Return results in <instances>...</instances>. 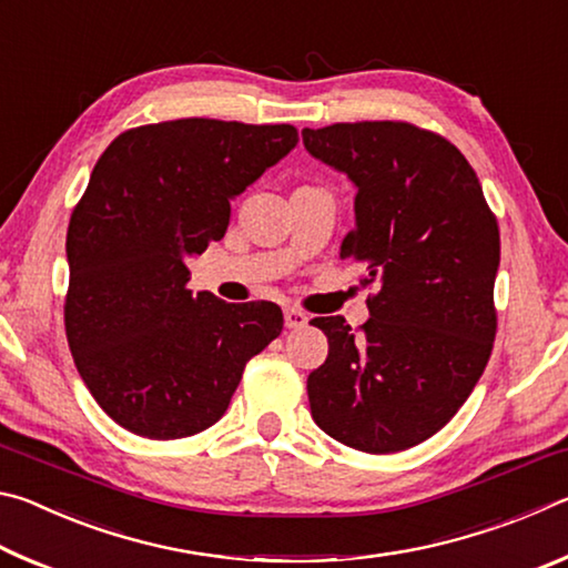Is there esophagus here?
<instances>
[{
  "label": "esophagus",
  "instance_id": "esophagus-1",
  "mask_svg": "<svg viewBox=\"0 0 568 568\" xmlns=\"http://www.w3.org/2000/svg\"><path fill=\"white\" fill-rule=\"evenodd\" d=\"M307 321H311V318H307L301 307H285V328H291V331L305 328Z\"/></svg>",
  "mask_w": 568,
  "mask_h": 568
}]
</instances>
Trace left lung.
Segmentation results:
<instances>
[{
  "label": "left lung",
  "instance_id": "8db88e82",
  "mask_svg": "<svg viewBox=\"0 0 568 568\" xmlns=\"http://www.w3.org/2000/svg\"><path fill=\"white\" fill-rule=\"evenodd\" d=\"M315 160L355 185L343 257L378 285L371 318H313L328 358L307 376L313 420L365 454H396L438 434L464 406L494 348L501 240L458 148L408 122L303 130Z\"/></svg>",
  "mask_w": 568,
  "mask_h": 568
}]
</instances>
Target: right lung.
Returning <instances> with one entry per match:
<instances>
[{
  "label": "right lung",
  "instance_id": "1",
  "mask_svg": "<svg viewBox=\"0 0 568 568\" xmlns=\"http://www.w3.org/2000/svg\"><path fill=\"white\" fill-rule=\"evenodd\" d=\"M297 145L293 124L205 118L122 132L67 230L64 328L108 416L170 440L223 418L245 363L283 331L275 303L187 287V257L225 235L230 200Z\"/></svg>",
  "mask_w": 568,
  "mask_h": 568
}]
</instances>
